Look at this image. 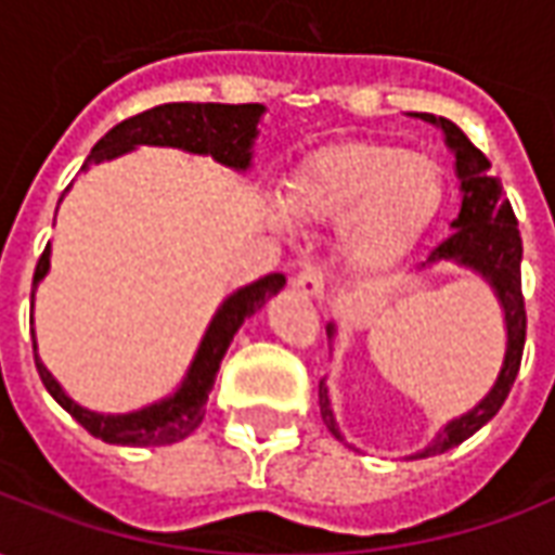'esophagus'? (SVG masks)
Returning a JSON list of instances; mask_svg holds the SVG:
<instances>
[{
  "label": "esophagus",
  "mask_w": 555,
  "mask_h": 555,
  "mask_svg": "<svg viewBox=\"0 0 555 555\" xmlns=\"http://www.w3.org/2000/svg\"><path fill=\"white\" fill-rule=\"evenodd\" d=\"M324 285L326 279L321 267H302L300 273L294 276V288L300 291L302 297H312V300H321V297H324Z\"/></svg>",
  "instance_id": "1"
}]
</instances>
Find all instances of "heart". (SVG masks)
Returning <instances> with one entry per match:
<instances>
[{
    "mask_svg": "<svg viewBox=\"0 0 555 555\" xmlns=\"http://www.w3.org/2000/svg\"><path fill=\"white\" fill-rule=\"evenodd\" d=\"M442 205L446 175L437 159L389 142H348L302 159L288 198H267V214L276 225L294 217L341 222V258L360 273H386L425 241Z\"/></svg>",
    "mask_w": 555,
    "mask_h": 555,
    "instance_id": "1",
    "label": "heart"
}]
</instances>
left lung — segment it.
<instances>
[{
	"label": "left lung",
	"mask_w": 555,
	"mask_h": 555,
	"mask_svg": "<svg viewBox=\"0 0 555 555\" xmlns=\"http://www.w3.org/2000/svg\"><path fill=\"white\" fill-rule=\"evenodd\" d=\"M413 118H422L428 125L440 127L446 137V147L454 154V175L461 181V214L452 222V234L434 249V253L416 267L434 264H457L464 270H473L476 276L488 282L493 297L502 309V324H505V357H502L500 374L488 389V396L478 401L476 408L466 410L452 422H446L437 437L410 457H430L442 454L469 440L478 428H485L490 418L500 413L505 398L512 392L514 377L520 372V357H524L526 341V312L524 294H520V258H524V243L517 231V219L508 205V198L502 193V183L490 178L488 157L478 151L461 127L449 118H437L428 113H410ZM326 336L336 338V324H326ZM318 404H321V418L336 440H345L338 430L336 413H333V398L330 389L321 380L318 389Z\"/></svg>",
	"instance_id": "1"
}]
</instances>
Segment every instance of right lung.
<instances>
[{"label": "right lung", "mask_w": 555, "mask_h": 555, "mask_svg": "<svg viewBox=\"0 0 555 555\" xmlns=\"http://www.w3.org/2000/svg\"><path fill=\"white\" fill-rule=\"evenodd\" d=\"M264 113L267 109L261 103H237V106L234 103H163V106H154L147 113L133 115L121 125H115L98 145L91 147L89 159L82 163V171L89 166H98V163H106V159L121 157L139 145L178 147L186 154L214 157L219 166H229L234 171H246L253 166V147ZM50 255H53V249L47 243L41 261L35 267V288L50 273ZM282 288H285V276L267 273V276L243 285V288L231 291L210 318L178 389L154 401V404L130 410V413H98V410L77 404L41 362L38 341H35V365H38L47 392L98 440L115 442V446H169V442L190 437L202 425L207 396L214 389L219 362L225 357L231 338L246 318H253ZM31 300H35V291H31ZM31 338H35V333H31Z\"/></svg>", "instance_id": "right-lung-1"}]
</instances>
